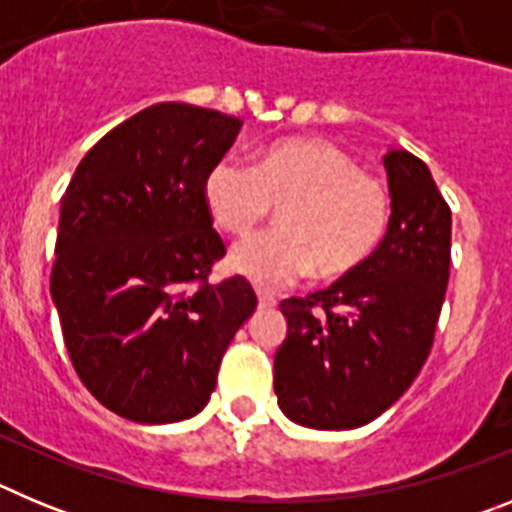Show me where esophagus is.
Instances as JSON below:
<instances>
[{"label": "esophagus", "instance_id": "obj_1", "mask_svg": "<svg viewBox=\"0 0 512 512\" xmlns=\"http://www.w3.org/2000/svg\"><path fill=\"white\" fill-rule=\"evenodd\" d=\"M259 295V307L261 310H271V307H277V297L266 295V292H256Z\"/></svg>", "mask_w": 512, "mask_h": 512}]
</instances>
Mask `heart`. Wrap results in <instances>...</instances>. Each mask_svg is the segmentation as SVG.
I'll return each instance as SVG.
<instances>
[{"mask_svg":"<svg viewBox=\"0 0 512 512\" xmlns=\"http://www.w3.org/2000/svg\"><path fill=\"white\" fill-rule=\"evenodd\" d=\"M202 202L228 235L253 233L279 207V228L235 246L228 266L259 287H284L315 274L341 279L382 243L390 189L328 140L271 143L246 164L220 158L202 179Z\"/></svg>","mask_w":512,"mask_h":512,"instance_id":"1","label":"heart"}]
</instances>
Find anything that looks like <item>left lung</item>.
<instances>
[{
  "label": "left lung",
  "instance_id": "obj_1",
  "mask_svg": "<svg viewBox=\"0 0 512 512\" xmlns=\"http://www.w3.org/2000/svg\"><path fill=\"white\" fill-rule=\"evenodd\" d=\"M390 228L377 251L328 289L284 300L287 338L274 356L279 408L318 431L372 423L431 354L451 266V210L428 166L384 156Z\"/></svg>",
  "mask_w": 512,
  "mask_h": 512
}]
</instances>
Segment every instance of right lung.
<instances>
[{"instance_id":"1","label":"right lung","mask_w":512,"mask_h":512,"mask_svg":"<svg viewBox=\"0 0 512 512\" xmlns=\"http://www.w3.org/2000/svg\"><path fill=\"white\" fill-rule=\"evenodd\" d=\"M238 130V117L217 110L153 104L104 135L63 194L53 305L76 374L120 418L200 413L256 310L243 277L207 282L225 246L202 179Z\"/></svg>"}]
</instances>
